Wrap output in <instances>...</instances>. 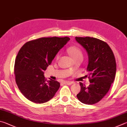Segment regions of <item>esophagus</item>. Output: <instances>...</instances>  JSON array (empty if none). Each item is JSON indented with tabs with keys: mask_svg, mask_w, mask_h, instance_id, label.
Here are the masks:
<instances>
[{
	"mask_svg": "<svg viewBox=\"0 0 127 127\" xmlns=\"http://www.w3.org/2000/svg\"><path fill=\"white\" fill-rule=\"evenodd\" d=\"M64 84H67V85H71V84H72V82L68 81H64Z\"/></svg>",
	"mask_w": 127,
	"mask_h": 127,
	"instance_id": "esophagus-1",
	"label": "esophagus"
}]
</instances>
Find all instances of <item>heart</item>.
<instances>
[{
	"label": "heart",
	"instance_id": "b5f03b06",
	"mask_svg": "<svg viewBox=\"0 0 127 127\" xmlns=\"http://www.w3.org/2000/svg\"><path fill=\"white\" fill-rule=\"evenodd\" d=\"M68 52L73 59H76L78 58H83V53L80 49L76 46H72L68 49ZM59 55L56 56V59H59Z\"/></svg>",
	"mask_w": 127,
	"mask_h": 127
}]
</instances>
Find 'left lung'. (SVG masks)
Listing matches in <instances>:
<instances>
[{
  "mask_svg": "<svg viewBox=\"0 0 127 127\" xmlns=\"http://www.w3.org/2000/svg\"><path fill=\"white\" fill-rule=\"evenodd\" d=\"M75 39L88 53L90 83L88 87L80 83L81 90L76 96L81 103L92 105L101 100L114 82L117 69L115 57L108 44L101 40L90 37H76Z\"/></svg>",
  "mask_w": 127,
  "mask_h": 127,
  "instance_id": "obj_1",
  "label": "left lung"
}]
</instances>
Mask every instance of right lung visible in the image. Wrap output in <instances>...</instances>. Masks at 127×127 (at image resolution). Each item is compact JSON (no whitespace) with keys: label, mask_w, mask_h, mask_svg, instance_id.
Masks as SVG:
<instances>
[{"label":"right lung","mask_w":127,"mask_h":127,"mask_svg":"<svg viewBox=\"0 0 127 127\" xmlns=\"http://www.w3.org/2000/svg\"><path fill=\"white\" fill-rule=\"evenodd\" d=\"M70 38L44 37L27 42L17 56L15 81L20 92L29 100L37 104L51 100L60 86L57 81H46L44 71Z\"/></svg>","instance_id":"1"}]
</instances>
